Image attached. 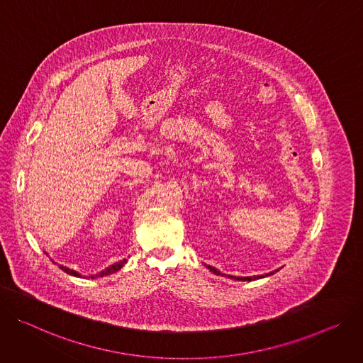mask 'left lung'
<instances>
[{"label":"left lung","mask_w":363,"mask_h":363,"mask_svg":"<svg viewBox=\"0 0 363 363\" xmlns=\"http://www.w3.org/2000/svg\"><path fill=\"white\" fill-rule=\"evenodd\" d=\"M208 268L212 271V272H215V274H220L218 269H215L213 267H209L208 265ZM271 274H274V272H271ZM223 275V274H222ZM268 275V274H267ZM228 277H230V278H233V279H240V281H252V279H257V278H262V275H255V277H232V275H228Z\"/></svg>","instance_id":"obj_1"}]
</instances>
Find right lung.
<instances>
[{"instance_id":"right-lung-1","label":"right lung","mask_w":363,"mask_h":363,"mask_svg":"<svg viewBox=\"0 0 363 363\" xmlns=\"http://www.w3.org/2000/svg\"><path fill=\"white\" fill-rule=\"evenodd\" d=\"M124 262H125V259L124 261H121V262H115L113 265H111L109 268H106L105 271H102V272H99V277H104V275H109V274H112V272H115V271H118V269H121V267L124 265ZM65 272H67V274H70V275H74V277H80V274H77L76 271H73V269H69V268H66V267H62V265H59ZM92 278H95V275L92 277Z\"/></svg>"}]
</instances>
